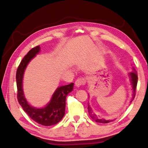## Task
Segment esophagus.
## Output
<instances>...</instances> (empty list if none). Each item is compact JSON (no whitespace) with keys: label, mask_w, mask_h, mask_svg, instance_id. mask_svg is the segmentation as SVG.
<instances>
[{"label":"esophagus","mask_w":148,"mask_h":148,"mask_svg":"<svg viewBox=\"0 0 148 148\" xmlns=\"http://www.w3.org/2000/svg\"><path fill=\"white\" fill-rule=\"evenodd\" d=\"M86 83V80L84 78H79L77 79L76 82H75V85H76L77 87H79L81 85H84Z\"/></svg>","instance_id":"34e87169"}]
</instances>
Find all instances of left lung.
<instances>
[{"mask_svg":"<svg viewBox=\"0 0 148 148\" xmlns=\"http://www.w3.org/2000/svg\"><path fill=\"white\" fill-rule=\"evenodd\" d=\"M134 71L130 72L129 74L130 77V81L131 84L132 85V90H133V94H132V99L130 101V103L132 102V100L134 99L135 96H136V87L137 84V81H138V77H137V72L135 70V69L133 68ZM88 113L90 116V117L92 118L94 121L98 123H108L111 121H114L113 119H105L100 118L99 116H97L95 113H93L92 109L90 108V105L88 106Z\"/></svg>","mask_w":148,"mask_h":148,"instance_id":"obj_1","label":"left lung"}]
</instances>
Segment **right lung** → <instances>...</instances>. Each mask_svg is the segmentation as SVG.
I'll return each instance as SVG.
<instances>
[{
	"mask_svg": "<svg viewBox=\"0 0 148 148\" xmlns=\"http://www.w3.org/2000/svg\"><path fill=\"white\" fill-rule=\"evenodd\" d=\"M40 49L39 46L30 49L24 56L18 66L16 75L18 90L17 98L18 102L22 107L23 111L34 121L44 126H51L58 123L64 117L65 110L66 97L73 90L74 83H72L67 85L57 88L52 95L49 102L45 108H36L31 106L27 102L24 95L23 77L27 65L31 60L38 54Z\"/></svg>",
	"mask_w": 148,
	"mask_h": 148,
	"instance_id": "add662e5",
	"label": "right lung"
}]
</instances>
